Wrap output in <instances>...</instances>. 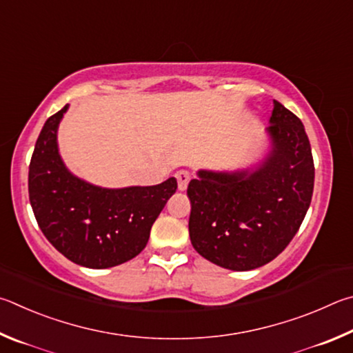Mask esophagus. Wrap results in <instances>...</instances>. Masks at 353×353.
Segmentation results:
<instances>
[{"label": "esophagus", "instance_id": "obj_1", "mask_svg": "<svg viewBox=\"0 0 353 353\" xmlns=\"http://www.w3.org/2000/svg\"><path fill=\"white\" fill-rule=\"evenodd\" d=\"M175 178H176V181H178V189L186 190L188 184H189V180H190L189 172L188 170H178L175 173Z\"/></svg>", "mask_w": 353, "mask_h": 353}]
</instances>
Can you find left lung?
I'll list each match as a JSON object with an SVG mask.
<instances>
[{
  "label": "left lung",
  "mask_w": 353,
  "mask_h": 353,
  "mask_svg": "<svg viewBox=\"0 0 353 353\" xmlns=\"http://www.w3.org/2000/svg\"><path fill=\"white\" fill-rule=\"evenodd\" d=\"M267 132L273 148L256 170H200L188 186L190 242L219 267L248 271L271 262L310 206L314 164L301 119L274 101Z\"/></svg>",
  "instance_id": "8db88e82"
}]
</instances>
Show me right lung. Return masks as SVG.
Listing matches in <instances>:
<instances>
[{
  "instance_id": "obj_1",
  "label": "right lung",
  "mask_w": 353,
  "mask_h": 353,
  "mask_svg": "<svg viewBox=\"0 0 353 353\" xmlns=\"http://www.w3.org/2000/svg\"><path fill=\"white\" fill-rule=\"evenodd\" d=\"M68 105L45 122L29 164V200L55 250L86 268H110L145 248L176 180L157 186L103 189L74 176L61 161L57 128Z\"/></svg>"
}]
</instances>
